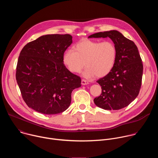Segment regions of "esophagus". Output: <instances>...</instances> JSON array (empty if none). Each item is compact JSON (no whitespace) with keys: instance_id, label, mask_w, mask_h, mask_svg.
<instances>
[{"instance_id":"1","label":"esophagus","mask_w":158,"mask_h":158,"mask_svg":"<svg viewBox=\"0 0 158 158\" xmlns=\"http://www.w3.org/2000/svg\"><path fill=\"white\" fill-rule=\"evenodd\" d=\"M81 84H82V85H85V84H89V82H88V81H86V80H85V79H82L81 80Z\"/></svg>"}]
</instances>
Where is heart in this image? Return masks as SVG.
<instances>
[{
  "instance_id": "obj_1",
  "label": "heart",
  "mask_w": 158,
  "mask_h": 158,
  "mask_svg": "<svg viewBox=\"0 0 158 158\" xmlns=\"http://www.w3.org/2000/svg\"><path fill=\"white\" fill-rule=\"evenodd\" d=\"M116 59L117 49L112 42L83 39L75 45L73 49L64 52L63 63L72 73H80L85 64L84 76L102 77L112 71Z\"/></svg>"
}]
</instances>
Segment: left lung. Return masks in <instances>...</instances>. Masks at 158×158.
I'll return each mask as SVG.
<instances>
[{"instance_id":"left-lung-1","label":"left lung","mask_w":158,"mask_h":158,"mask_svg":"<svg viewBox=\"0 0 158 158\" xmlns=\"http://www.w3.org/2000/svg\"><path fill=\"white\" fill-rule=\"evenodd\" d=\"M109 37L117 49V59L112 71L97 82L102 93L94 99L106 110H119L127 106L138 96L141 87L143 65L134 42L117 31L94 34L89 38Z\"/></svg>"}]
</instances>
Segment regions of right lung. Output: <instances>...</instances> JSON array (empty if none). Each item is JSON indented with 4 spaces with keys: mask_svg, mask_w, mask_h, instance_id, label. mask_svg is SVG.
<instances>
[{
    "mask_svg": "<svg viewBox=\"0 0 158 158\" xmlns=\"http://www.w3.org/2000/svg\"><path fill=\"white\" fill-rule=\"evenodd\" d=\"M70 34H48L27 43L20 51L15 77L26 104L44 114H56L71 104L73 90L81 86L79 76L63 63L73 42Z\"/></svg>",
    "mask_w": 158,
    "mask_h": 158,
    "instance_id": "right-lung-1",
    "label": "right lung"
}]
</instances>
